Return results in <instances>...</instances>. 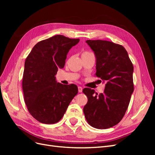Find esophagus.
I'll return each instance as SVG.
<instances>
[{
  "label": "esophagus",
  "mask_w": 155,
  "mask_h": 155,
  "mask_svg": "<svg viewBox=\"0 0 155 155\" xmlns=\"http://www.w3.org/2000/svg\"><path fill=\"white\" fill-rule=\"evenodd\" d=\"M83 88L81 87H78V92H82Z\"/></svg>",
  "instance_id": "34e87169"
}]
</instances>
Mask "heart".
Listing matches in <instances>:
<instances>
[{
  "instance_id": "obj_1",
  "label": "heart",
  "mask_w": 155,
  "mask_h": 155,
  "mask_svg": "<svg viewBox=\"0 0 155 155\" xmlns=\"http://www.w3.org/2000/svg\"><path fill=\"white\" fill-rule=\"evenodd\" d=\"M86 53H88V52H87V51H85V52H83L82 54H86Z\"/></svg>"
}]
</instances>
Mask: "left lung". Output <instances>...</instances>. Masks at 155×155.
Wrapping results in <instances>:
<instances>
[{"label": "left lung", "instance_id": "1", "mask_svg": "<svg viewBox=\"0 0 155 155\" xmlns=\"http://www.w3.org/2000/svg\"><path fill=\"white\" fill-rule=\"evenodd\" d=\"M96 58L95 76L106 82L104 93L85 88L83 112L88 124L99 129L112 127L122 120L134 91L133 65L122 45L104 40H87ZM101 80H100L101 81Z\"/></svg>", "mask_w": 155, "mask_h": 155}]
</instances>
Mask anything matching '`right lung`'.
<instances>
[{
  "instance_id": "right-lung-1",
  "label": "right lung",
  "mask_w": 155,
  "mask_h": 155,
  "mask_svg": "<svg viewBox=\"0 0 155 155\" xmlns=\"http://www.w3.org/2000/svg\"><path fill=\"white\" fill-rule=\"evenodd\" d=\"M79 39L57 35L37 43L28 55L22 78L24 100L30 114L39 122L54 124L63 118L78 92L74 84L57 83L55 74Z\"/></svg>"
}]
</instances>
